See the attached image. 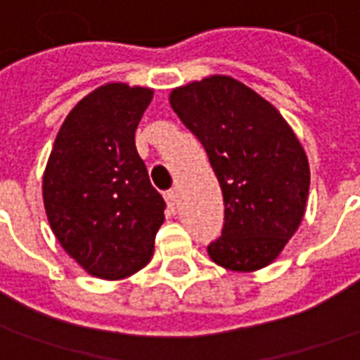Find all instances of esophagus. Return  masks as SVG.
Here are the masks:
<instances>
[{
    "label": "esophagus",
    "mask_w": 360,
    "mask_h": 360,
    "mask_svg": "<svg viewBox=\"0 0 360 360\" xmlns=\"http://www.w3.org/2000/svg\"><path fill=\"white\" fill-rule=\"evenodd\" d=\"M165 199H167V203H169L170 207L178 205V190L174 188V190H169L167 193H165Z\"/></svg>",
    "instance_id": "1"
}]
</instances>
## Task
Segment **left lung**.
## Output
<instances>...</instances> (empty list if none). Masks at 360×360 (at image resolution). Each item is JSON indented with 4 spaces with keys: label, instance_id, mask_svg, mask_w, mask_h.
<instances>
[{
    "label": "left lung",
    "instance_id": "8db88e82",
    "mask_svg": "<svg viewBox=\"0 0 360 360\" xmlns=\"http://www.w3.org/2000/svg\"><path fill=\"white\" fill-rule=\"evenodd\" d=\"M170 105L203 143L224 198L222 236L209 243V257L236 272L264 269L305 214V149L274 105L230 76L180 86Z\"/></svg>",
    "mask_w": 360,
    "mask_h": 360
}]
</instances>
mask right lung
I'll return each instance as SVG.
<instances>
[{"instance_id": "add662e5", "label": "right lung", "mask_w": 360, "mask_h": 360, "mask_svg": "<svg viewBox=\"0 0 360 360\" xmlns=\"http://www.w3.org/2000/svg\"><path fill=\"white\" fill-rule=\"evenodd\" d=\"M151 99L149 88L105 84L76 103L55 138L41 184L47 220L91 276H132L153 257L167 205L134 141Z\"/></svg>"}]
</instances>
